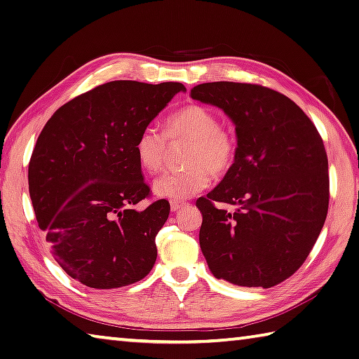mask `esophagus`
<instances>
[{"mask_svg": "<svg viewBox=\"0 0 359 359\" xmlns=\"http://www.w3.org/2000/svg\"><path fill=\"white\" fill-rule=\"evenodd\" d=\"M186 206V203H180V201H172L170 203V209H172V212H177V210H180V209H182Z\"/></svg>", "mask_w": 359, "mask_h": 359, "instance_id": "esophagus-1", "label": "esophagus"}]
</instances>
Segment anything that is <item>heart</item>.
<instances>
[{"mask_svg": "<svg viewBox=\"0 0 359 359\" xmlns=\"http://www.w3.org/2000/svg\"><path fill=\"white\" fill-rule=\"evenodd\" d=\"M167 139H187L184 163L189 167L169 170L155 180L153 192L159 198L172 201L192 198L210 184V172L223 173L236 159V137L203 105L190 104L177 109L165 119L163 133L150 126L139 131L133 149L145 172L156 173L163 169Z\"/></svg>", "mask_w": 359, "mask_h": 359, "instance_id": "b5f03b06", "label": "heart"}]
</instances>
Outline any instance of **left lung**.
I'll list each match as a JSON object with an SVG mask.
<instances>
[{"label": "left lung", "instance_id": "left-lung-1", "mask_svg": "<svg viewBox=\"0 0 359 359\" xmlns=\"http://www.w3.org/2000/svg\"><path fill=\"white\" fill-rule=\"evenodd\" d=\"M236 126V159L220 184L196 201L200 246L210 273L238 287L288 279L309 257L328 210L323 137L294 102L252 83L212 82L190 90ZM236 206L229 212L215 201Z\"/></svg>", "mask_w": 359, "mask_h": 359}]
</instances>
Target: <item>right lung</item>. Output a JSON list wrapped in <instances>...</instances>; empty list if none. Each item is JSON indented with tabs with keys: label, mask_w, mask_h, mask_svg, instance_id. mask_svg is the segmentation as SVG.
<instances>
[{
	"label": "right lung",
	"mask_w": 359,
	"mask_h": 359,
	"mask_svg": "<svg viewBox=\"0 0 359 359\" xmlns=\"http://www.w3.org/2000/svg\"><path fill=\"white\" fill-rule=\"evenodd\" d=\"M180 91L178 82L104 83L58 108L36 139L27 175L36 222L55 262L86 287H126L155 265L170 204L135 209L150 187L133 145Z\"/></svg>",
	"instance_id": "1"
}]
</instances>
